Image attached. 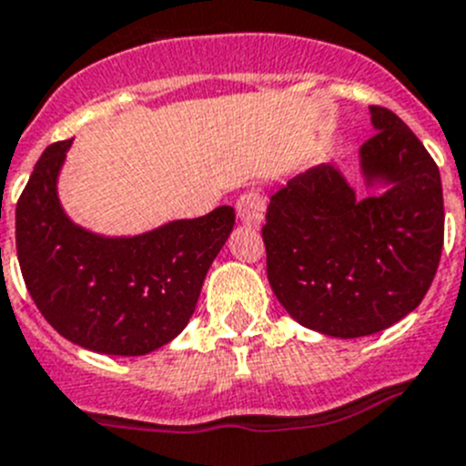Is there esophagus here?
I'll list each match as a JSON object with an SVG mask.
<instances>
[{"label": "esophagus", "mask_w": 466, "mask_h": 466, "mask_svg": "<svg viewBox=\"0 0 466 466\" xmlns=\"http://www.w3.org/2000/svg\"><path fill=\"white\" fill-rule=\"evenodd\" d=\"M238 217L247 226H261L266 219V196L261 191H245L238 198Z\"/></svg>", "instance_id": "esophagus-1"}]
</instances>
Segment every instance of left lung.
Wrapping results in <instances>:
<instances>
[{
	"label": "left lung",
	"mask_w": 466,
	"mask_h": 466,
	"mask_svg": "<svg viewBox=\"0 0 466 466\" xmlns=\"http://www.w3.org/2000/svg\"><path fill=\"white\" fill-rule=\"evenodd\" d=\"M377 134L362 143L358 198L332 164L314 166L270 198L263 226L268 281L300 326L365 337L416 309L443 247L437 164L392 110L370 106Z\"/></svg>",
	"instance_id": "left-lung-1"
}]
</instances>
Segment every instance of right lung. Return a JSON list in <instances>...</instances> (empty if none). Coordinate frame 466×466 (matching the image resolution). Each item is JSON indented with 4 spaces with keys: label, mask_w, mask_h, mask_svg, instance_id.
I'll return each mask as SVG.
<instances>
[{
    "label": "right lung",
    "mask_w": 466,
    "mask_h": 466,
    "mask_svg": "<svg viewBox=\"0 0 466 466\" xmlns=\"http://www.w3.org/2000/svg\"><path fill=\"white\" fill-rule=\"evenodd\" d=\"M74 140L46 147L15 208L23 279L46 321L68 341L108 356H145L180 335L236 210L221 205L129 238L74 224L57 177Z\"/></svg>",
    "instance_id": "right-lung-1"
}]
</instances>
